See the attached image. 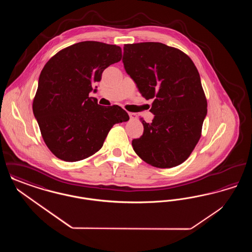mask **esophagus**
<instances>
[{"instance_id":"34e87169","label":"esophagus","mask_w":252,"mask_h":252,"mask_svg":"<svg viewBox=\"0 0 252 252\" xmlns=\"http://www.w3.org/2000/svg\"><path fill=\"white\" fill-rule=\"evenodd\" d=\"M128 115H129L130 120H136V119L138 118L137 114H136V113H133V112H128Z\"/></svg>"}]
</instances>
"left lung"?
Listing matches in <instances>:
<instances>
[{
  "mask_svg": "<svg viewBox=\"0 0 252 252\" xmlns=\"http://www.w3.org/2000/svg\"><path fill=\"white\" fill-rule=\"evenodd\" d=\"M123 63L145 99H153L152 123L132 141L136 154L158 168L178 166L198 143L207 115L200 76L183 52L160 42L125 44Z\"/></svg>",
  "mask_w": 252,
  "mask_h": 252,
  "instance_id": "obj_1",
  "label": "left lung"
}]
</instances>
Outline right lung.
I'll return each mask as SVG.
<instances>
[{
  "instance_id": "add662e5",
  "label": "right lung",
  "mask_w": 252,
  "mask_h": 252,
  "mask_svg": "<svg viewBox=\"0 0 252 252\" xmlns=\"http://www.w3.org/2000/svg\"><path fill=\"white\" fill-rule=\"evenodd\" d=\"M121 59L119 46L82 41L61 50L45 64L33 112L44 143L57 158L72 162L94 155L115 124L129 120L119 106H100L89 96L104 70Z\"/></svg>"
}]
</instances>
